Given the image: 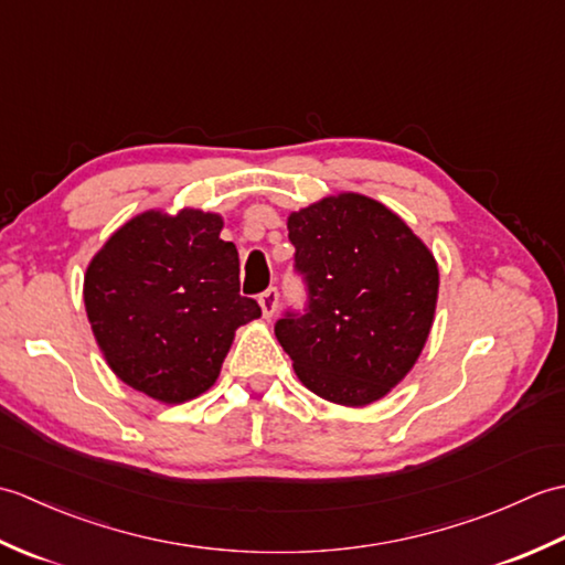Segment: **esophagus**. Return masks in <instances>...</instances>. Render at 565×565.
I'll return each instance as SVG.
<instances>
[{"label":"esophagus","instance_id":"obj_1","mask_svg":"<svg viewBox=\"0 0 565 565\" xmlns=\"http://www.w3.org/2000/svg\"><path fill=\"white\" fill-rule=\"evenodd\" d=\"M259 306L264 318H271L276 313V308H279V291H276V286H269L267 291L259 294Z\"/></svg>","mask_w":565,"mask_h":565}]
</instances>
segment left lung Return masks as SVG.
I'll list each match as a JSON object with an SVG mask.
<instances>
[{
    "instance_id": "1",
    "label": "left lung",
    "mask_w": 565,
    "mask_h": 565,
    "mask_svg": "<svg viewBox=\"0 0 565 565\" xmlns=\"http://www.w3.org/2000/svg\"><path fill=\"white\" fill-rule=\"evenodd\" d=\"M286 225L308 303L276 320L274 332L296 376L330 403L383 398L427 342L439 291L435 257L398 215L362 194L322 199Z\"/></svg>"
}]
</instances>
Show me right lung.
Segmentation results:
<instances>
[{
  "instance_id": "add662e5",
  "label": "right lung",
  "mask_w": 565,
  "mask_h": 565,
  "mask_svg": "<svg viewBox=\"0 0 565 565\" xmlns=\"http://www.w3.org/2000/svg\"><path fill=\"white\" fill-rule=\"evenodd\" d=\"M218 213L146 211L106 239L84 274V308L114 374L184 403L221 374L235 330L262 316L239 296V257Z\"/></svg>"
}]
</instances>
